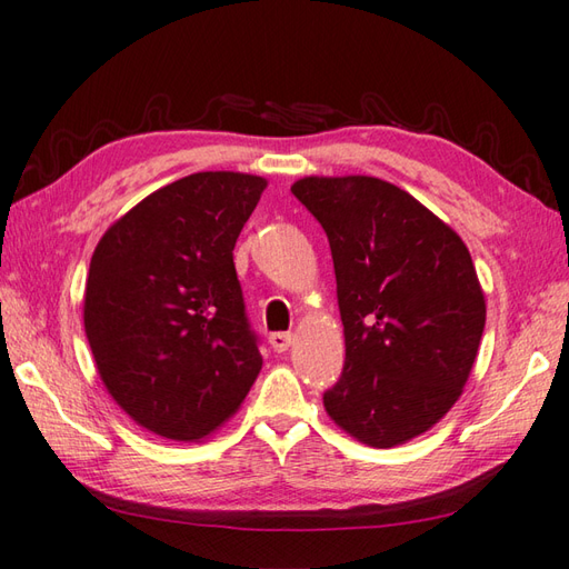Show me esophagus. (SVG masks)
Wrapping results in <instances>:
<instances>
[{"label": "esophagus", "mask_w": 569, "mask_h": 569, "mask_svg": "<svg viewBox=\"0 0 569 569\" xmlns=\"http://www.w3.org/2000/svg\"><path fill=\"white\" fill-rule=\"evenodd\" d=\"M291 340H293L291 332H271V337H269V342L276 352H286V349L291 347Z\"/></svg>", "instance_id": "34e87169"}]
</instances>
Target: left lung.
Listing matches in <instances>:
<instances>
[{
	"mask_svg": "<svg viewBox=\"0 0 569 569\" xmlns=\"http://www.w3.org/2000/svg\"><path fill=\"white\" fill-rule=\"evenodd\" d=\"M291 192L328 234L345 325L325 410L359 442L403 445L455 406L475 367L487 303L469 249L379 178L308 176Z\"/></svg>",
	"mask_w": 569,
	"mask_h": 569,
	"instance_id": "left-lung-1",
	"label": "left lung"
}]
</instances>
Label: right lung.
<instances>
[{"label": "right lung", "mask_w": 569, "mask_h": 569, "mask_svg": "<svg viewBox=\"0 0 569 569\" xmlns=\"http://www.w3.org/2000/svg\"><path fill=\"white\" fill-rule=\"evenodd\" d=\"M266 180L204 171L143 198L92 253L84 335L124 413L192 442L237 413L261 371L234 244Z\"/></svg>", "instance_id": "obj_1"}]
</instances>
